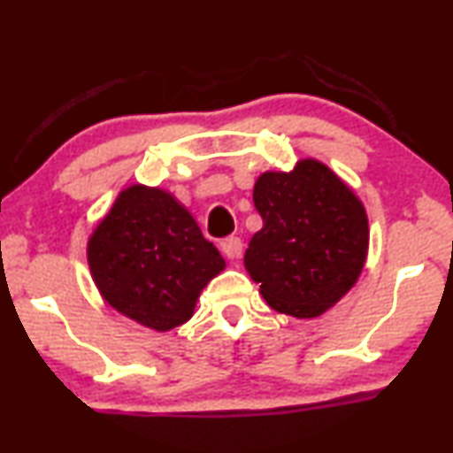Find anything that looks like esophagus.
Instances as JSON below:
<instances>
[{
    "instance_id": "1",
    "label": "esophagus",
    "mask_w": 453,
    "mask_h": 453,
    "mask_svg": "<svg viewBox=\"0 0 453 453\" xmlns=\"http://www.w3.org/2000/svg\"><path fill=\"white\" fill-rule=\"evenodd\" d=\"M221 250H223V255H226L227 259L238 261V259H241V255H242V242H241V238H236V236L226 238V241L221 242Z\"/></svg>"
}]
</instances>
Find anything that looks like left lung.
Segmentation results:
<instances>
[{"mask_svg":"<svg viewBox=\"0 0 453 453\" xmlns=\"http://www.w3.org/2000/svg\"><path fill=\"white\" fill-rule=\"evenodd\" d=\"M253 203L264 227L244 268L276 312L316 319L357 285L369 250L367 211L352 188L314 157L261 173Z\"/></svg>","mask_w":453,"mask_h":453,"instance_id":"8db88e82","label":"left lung"}]
</instances>
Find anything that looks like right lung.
<instances>
[{
	"mask_svg": "<svg viewBox=\"0 0 453 453\" xmlns=\"http://www.w3.org/2000/svg\"><path fill=\"white\" fill-rule=\"evenodd\" d=\"M101 297L134 323L165 334L194 316L200 293L226 259L171 192L133 183L88 238Z\"/></svg>",
	"mask_w": 453,
	"mask_h": 453,
	"instance_id": "obj_1",
	"label": "right lung"
}]
</instances>
